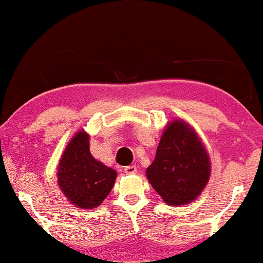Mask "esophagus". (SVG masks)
<instances>
[{"mask_svg": "<svg viewBox=\"0 0 263 263\" xmlns=\"http://www.w3.org/2000/svg\"><path fill=\"white\" fill-rule=\"evenodd\" d=\"M138 172V168L135 165H128L124 168V173L128 174V175H132V174H135Z\"/></svg>", "mask_w": 263, "mask_h": 263, "instance_id": "obj_1", "label": "esophagus"}]
</instances>
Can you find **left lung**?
Segmentation results:
<instances>
[{
	"label": "left lung",
	"mask_w": 263,
	"mask_h": 263,
	"mask_svg": "<svg viewBox=\"0 0 263 263\" xmlns=\"http://www.w3.org/2000/svg\"><path fill=\"white\" fill-rule=\"evenodd\" d=\"M210 174L209 153L192 125L181 118L168 122L155 161L146 169L156 192L169 205H185L200 196Z\"/></svg>",
	"instance_id": "1"
}]
</instances>
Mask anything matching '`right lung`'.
<instances>
[{"mask_svg":"<svg viewBox=\"0 0 263 263\" xmlns=\"http://www.w3.org/2000/svg\"><path fill=\"white\" fill-rule=\"evenodd\" d=\"M89 134L77 132L65 147L57 168L58 185L67 200L80 209H94L115 185L117 172L97 161L89 149Z\"/></svg>","mask_w":263,"mask_h":263,"instance_id":"add662e5","label":"right lung"}]
</instances>
